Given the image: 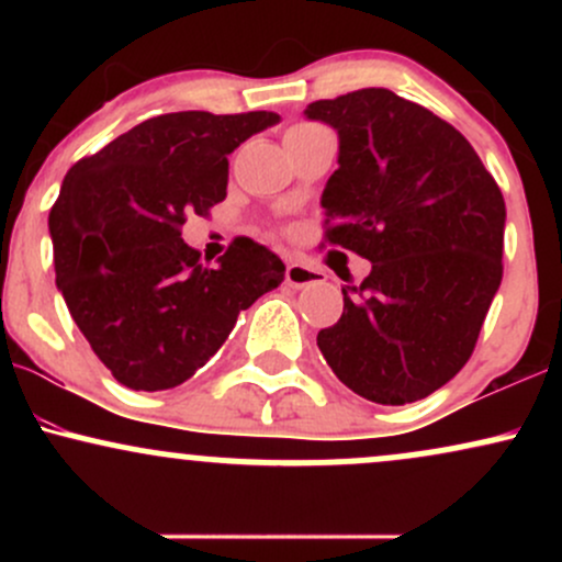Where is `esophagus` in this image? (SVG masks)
<instances>
[{
    "instance_id": "obj_1",
    "label": "esophagus",
    "mask_w": 562,
    "mask_h": 562,
    "mask_svg": "<svg viewBox=\"0 0 562 562\" xmlns=\"http://www.w3.org/2000/svg\"><path fill=\"white\" fill-rule=\"evenodd\" d=\"M325 280V274L319 269L306 267L301 261H290L285 267V282L290 288H306V285H317V282Z\"/></svg>"
}]
</instances>
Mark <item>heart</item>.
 I'll return each mask as SVG.
<instances>
[{"label":"heart","instance_id":"heart-1","mask_svg":"<svg viewBox=\"0 0 562 562\" xmlns=\"http://www.w3.org/2000/svg\"><path fill=\"white\" fill-rule=\"evenodd\" d=\"M317 128H322V126H317V124H308V121H301V124H293L285 132V139L288 137H299V134H308V132H317Z\"/></svg>","mask_w":562,"mask_h":562}]
</instances>
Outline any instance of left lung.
Returning a JSON list of instances; mask_svg holds the SVG:
<instances>
[{
    "label": "left lung",
    "mask_w": 562,
    "mask_h": 562,
    "mask_svg": "<svg viewBox=\"0 0 562 562\" xmlns=\"http://www.w3.org/2000/svg\"><path fill=\"white\" fill-rule=\"evenodd\" d=\"M306 115L340 137L319 245L372 261L317 346L359 396L417 402L473 353L502 282L505 198L454 126L391 89L317 100Z\"/></svg>",
    "instance_id": "1"
}]
</instances>
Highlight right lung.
<instances>
[{
  "label": "right lung",
  "instance_id": "right-lung-1",
  "mask_svg": "<svg viewBox=\"0 0 562 562\" xmlns=\"http://www.w3.org/2000/svg\"><path fill=\"white\" fill-rule=\"evenodd\" d=\"M280 115L166 113L70 166L53 211L55 282L83 338L132 391H166L222 348L237 314L285 280L267 245L235 237L216 263L182 240L227 198L229 153Z\"/></svg>",
  "mask_w": 562,
  "mask_h": 562
}]
</instances>
